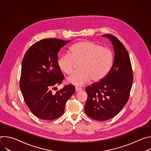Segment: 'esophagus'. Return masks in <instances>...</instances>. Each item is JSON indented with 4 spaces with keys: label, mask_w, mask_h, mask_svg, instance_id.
Listing matches in <instances>:
<instances>
[{
    "label": "esophagus",
    "mask_w": 151,
    "mask_h": 151,
    "mask_svg": "<svg viewBox=\"0 0 151 151\" xmlns=\"http://www.w3.org/2000/svg\"><path fill=\"white\" fill-rule=\"evenodd\" d=\"M82 90V88H81V87H75V91L76 92H78V91H80Z\"/></svg>",
    "instance_id": "34e87169"
}]
</instances>
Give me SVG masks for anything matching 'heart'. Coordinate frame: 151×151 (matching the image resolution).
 <instances>
[{"instance_id":"obj_1","label":"heart","mask_w":151,"mask_h":151,"mask_svg":"<svg viewBox=\"0 0 151 151\" xmlns=\"http://www.w3.org/2000/svg\"><path fill=\"white\" fill-rule=\"evenodd\" d=\"M70 54L62 55L57 61L60 69L67 75L72 74L80 64L81 71L75 73L67 80L76 86H82L91 79L95 82L103 80L110 72L114 60L113 52L107 47L90 40L75 43Z\"/></svg>"}]
</instances>
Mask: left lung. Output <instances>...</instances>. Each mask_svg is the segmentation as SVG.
Wrapping results in <instances>:
<instances>
[{
    "label": "left lung",
    "instance_id": "obj_1",
    "mask_svg": "<svg viewBox=\"0 0 151 151\" xmlns=\"http://www.w3.org/2000/svg\"><path fill=\"white\" fill-rule=\"evenodd\" d=\"M114 46L115 57L112 68L103 80L85 88L88 97L85 112L97 121H106L116 115L127 103L132 89L133 74L128 53L115 36L106 34Z\"/></svg>",
    "mask_w": 151,
    "mask_h": 151
}]
</instances>
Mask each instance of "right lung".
Returning <instances> with one entry per match:
<instances>
[{
  "label": "right lung",
  "mask_w": 151,
  "mask_h": 151,
  "mask_svg": "<svg viewBox=\"0 0 151 151\" xmlns=\"http://www.w3.org/2000/svg\"><path fill=\"white\" fill-rule=\"evenodd\" d=\"M69 40L42 39L33 44L22 61L19 88L30 111L38 118L52 121L61 116L75 87L66 85L53 93L64 77L57 64L58 52Z\"/></svg>",
  "instance_id": "right-lung-1"
}]
</instances>
